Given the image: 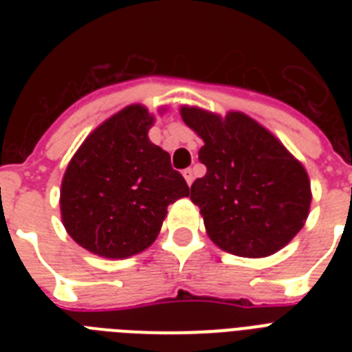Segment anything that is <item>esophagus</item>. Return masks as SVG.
Wrapping results in <instances>:
<instances>
[{
	"label": "esophagus",
	"mask_w": 352,
	"mask_h": 352,
	"mask_svg": "<svg viewBox=\"0 0 352 352\" xmlns=\"http://www.w3.org/2000/svg\"><path fill=\"white\" fill-rule=\"evenodd\" d=\"M182 175H184V179H186V182H188V186H190V184L193 182V170H192V168H188V170L182 171Z\"/></svg>",
	"instance_id": "34e87169"
}]
</instances>
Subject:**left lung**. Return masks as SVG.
<instances>
[{
  "mask_svg": "<svg viewBox=\"0 0 352 352\" xmlns=\"http://www.w3.org/2000/svg\"><path fill=\"white\" fill-rule=\"evenodd\" d=\"M181 117L203 138L206 175L192 184L193 204L221 250L267 257L303 228L312 192L300 160L267 127L241 111L225 117L182 106Z\"/></svg>",
  "mask_w": 352,
  "mask_h": 352,
  "instance_id": "1",
  "label": "left lung"
}]
</instances>
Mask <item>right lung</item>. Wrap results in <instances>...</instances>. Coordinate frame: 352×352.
I'll use <instances>...</instances> for the list:
<instances>
[{"mask_svg": "<svg viewBox=\"0 0 352 352\" xmlns=\"http://www.w3.org/2000/svg\"><path fill=\"white\" fill-rule=\"evenodd\" d=\"M155 117L131 104L87 135L69 160L60 190L67 234L106 259H126L153 245L168 206L188 197L170 155L148 137Z\"/></svg>", "mask_w": 352, "mask_h": 352, "instance_id": "right-lung-1", "label": "right lung"}]
</instances>
